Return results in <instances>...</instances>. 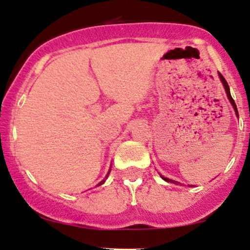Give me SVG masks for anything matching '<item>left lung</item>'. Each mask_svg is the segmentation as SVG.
<instances>
[{
  "mask_svg": "<svg viewBox=\"0 0 250 250\" xmlns=\"http://www.w3.org/2000/svg\"><path fill=\"white\" fill-rule=\"evenodd\" d=\"M219 77H220V81L223 82V85H224V87H225V91H226V94H227V97H229V102H230V104H232L233 105V107H234V109H235V113H236V116H238L239 118V113H238V108H236V105H235V103H234V100H233V98H232V96H230V92H229V84H227V82H226V80L225 78L223 77V75L220 74L219 72ZM162 178L165 180V181H167V182H172V183H175V185H179V182H176V181H173V180H169V179H167V178H165V176H162Z\"/></svg>",
  "mask_w": 250,
  "mask_h": 250,
  "instance_id": "1",
  "label": "left lung"
}]
</instances>
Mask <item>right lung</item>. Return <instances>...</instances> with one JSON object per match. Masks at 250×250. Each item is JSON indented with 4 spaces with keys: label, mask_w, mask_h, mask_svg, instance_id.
Segmentation results:
<instances>
[{
    "label": "right lung",
    "mask_w": 250,
    "mask_h": 250,
    "mask_svg": "<svg viewBox=\"0 0 250 250\" xmlns=\"http://www.w3.org/2000/svg\"><path fill=\"white\" fill-rule=\"evenodd\" d=\"M109 172H110V169H109ZM109 172H108V174H109ZM108 174H107V175H108ZM104 182H105V180H103V181H102V182H100V183H99V185H102V183H104Z\"/></svg>",
    "instance_id": "add662e5"
}]
</instances>
